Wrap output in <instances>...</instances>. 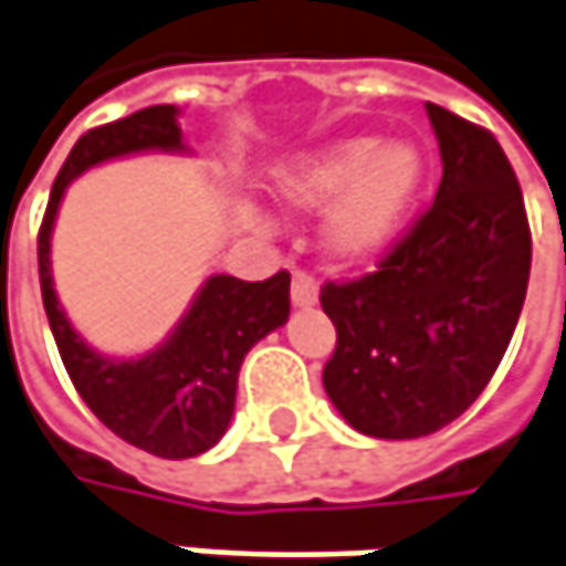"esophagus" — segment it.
<instances>
[{
    "label": "esophagus",
    "instance_id": "esophagus-1",
    "mask_svg": "<svg viewBox=\"0 0 566 566\" xmlns=\"http://www.w3.org/2000/svg\"><path fill=\"white\" fill-rule=\"evenodd\" d=\"M316 297H319V287H316L314 275L294 272V279H291V301H294V307H314Z\"/></svg>",
    "mask_w": 566,
    "mask_h": 566
}]
</instances>
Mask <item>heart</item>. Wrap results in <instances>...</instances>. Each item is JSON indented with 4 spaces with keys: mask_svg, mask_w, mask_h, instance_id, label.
I'll return each instance as SVG.
<instances>
[{
    "mask_svg": "<svg viewBox=\"0 0 566 566\" xmlns=\"http://www.w3.org/2000/svg\"><path fill=\"white\" fill-rule=\"evenodd\" d=\"M422 185V156L413 144L349 137L307 156L282 179L294 211H319L323 247L336 262H368L390 247Z\"/></svg>",
    "mask_w": 566,
    "mask_h": 566,
    "instance_id": "obj_1",
    "label": "heart"
}]
</instances>
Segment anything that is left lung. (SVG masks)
Segmentation results:
<instances>
[{
	"mask_svg": "<svg viewBox=\"0 0 566 566\" xmlns=\"http://www.w3.org/2000/svg\"><path fill=\"white\" fill-rule=\"evenodd\" d=\"M442 182L378 272L319 287L323 387L352 429L419 439L464 413L513 339L532 269L522 188L496 137L426 102Z\"/></svg>",
	"mask_w": 566,
	"mask_h": 566,
	"instance_id": "8db88e82",
	"label": "left lung"
}]
</instances>
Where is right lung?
I'll use <instances>...</instances> for the list:
<instances>
[{
	"label": "right lung",
	"instance_id": "obj_1",
	"mask_svg": "<svg viewBox=\"0 0 566 566\" xmlns=\"http://www.w3.org/2000/svg\"><path fill=\"white\" fill-rule=\"evenodd\" d=\"M176 117V105H153L83 134L53 182L38 233L41 297L70 381L117 439L156 458H195L220 442L233 419L237 375L247 352L291 314L287 272L265 282L211 275L176 333L140 358H105L70 326L51 275L53 220L66 185L115 156L182 150Z\"/></svg>",
	"mask_w": 566,
	"mask_h": 566
}]
</instances>
